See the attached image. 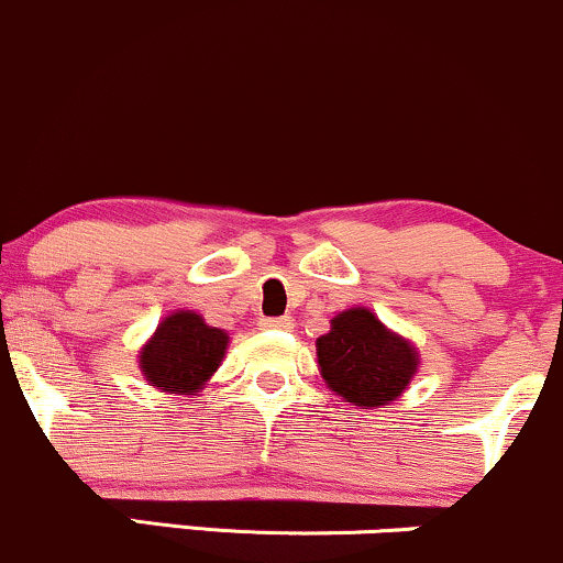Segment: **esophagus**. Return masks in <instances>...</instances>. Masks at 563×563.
Instances as JSON below:
<instances>
[{"label":"esophagus","mask_w":563,"mask_h":563,"mask_svg":"<svg viewBox=\"0 0 563 563\" xmlns=\"http://www.w3.org/2000/svg\"><path fill=\"white\" fill-rule=\"evenodd\" d=\"M257 327H261V330H289V327H292V319H289V316H263V319L257 321Z\"/></svg>","instance_id":"esophagus-1"}]
</instances>
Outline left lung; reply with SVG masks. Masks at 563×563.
Returning <instances> with one entry per match:
<instances>
[{"instance_id": "obj_1", "label": "left lung", "mask_w": 563, "mask_h": 563, "mask_svg": "<svg viewBox=\"0 0 563 563\" xmlns=\"http://www.w3.org/2000/svg\"><path fill=\"white\" fill-rule=\"evenodd\" d=\"M316 353L327 385L362 409L399 399L418 369L412 345L366 308L334 316L332 330L316 340Z\"/></svg>"}]
</instances>
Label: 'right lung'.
Instances as JSON below:
<instances>
[{"mask_svg":"<svg viewBox=\"0 0 563 563\" xmlns=\"http://www.w3.org/2000/svg\"><path fill=\"white\" fill-rule=\"evenodd\" d=\"M225 345L229 334L207 327L201 316L169 313L141 351V369L159 390L194 396L223 362Z\"/></svg>","mask_w":563,"mask_h":563,"instance_id":"1","label":"right lung"}]
</instances>
